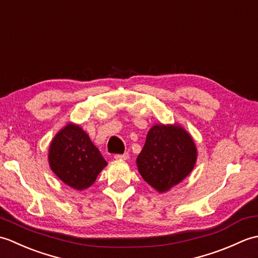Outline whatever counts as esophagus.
Wrapping results in <instances>:
<instances>
[{
    "mask_svg": "<svg viewBox=\"0 0 258 258\" xmlns=\"http://www.w3.org/2000/svg\"><path fill=\"white\" fill-rule=\"evenodd\" d=\"M128 157H130L128 153H124V154H116L114 156L115 160H119V161H126V160H128Z\"/></svg>",
    "mask_w": 258,
    "mask_h": 258,
    "instance_id": "obj_1",
    "label": "esophagus"
}]
</instances>
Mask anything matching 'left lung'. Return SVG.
Here are the masks:
<instances>
[{"instance_id": "left-lung-1", "label": "left lung", "mask_w": 258, "mask_h": 258, "mask_svg": "<svg viewBox=\"0 0 258 258\" xmlns=\"http://www.w3.org/2000/svg\"><path fill=\"white\" fill-rule=\"evenodd\" d=\"M196 158L194 141L182 126L156 124L147 133L136 164L145 182L164 193L188 176Z\"/></svg>"}]
</instances>
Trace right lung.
<instances>
[{
  "label": "right lung",
  "instance_id": "1",
  "mask_svg": "<svg viewBox=\"0 0 258 258\" xmlns=\"http://www.w3.org/2000/svg\"><path fill=\"white\" fill-rule=\"evenodd\" d=\"M48 163L54 174L76 190L89 188L107 165L85 131L72 123L54 136L48 150Z\"/></svg>",
  "mask_w": 258,
  "mask_h": 258
}]
</instances>
